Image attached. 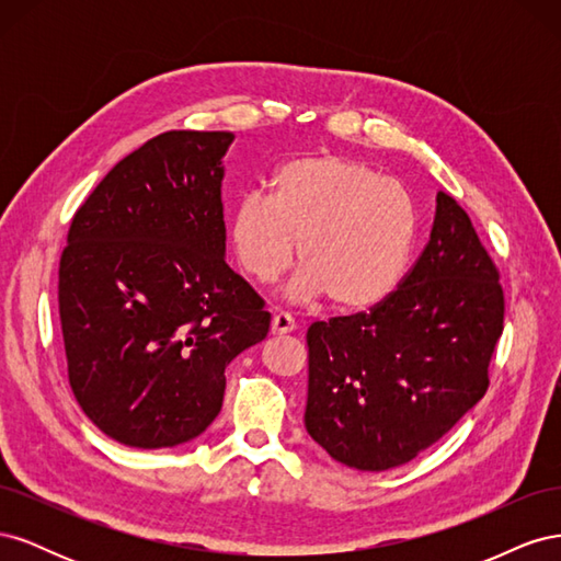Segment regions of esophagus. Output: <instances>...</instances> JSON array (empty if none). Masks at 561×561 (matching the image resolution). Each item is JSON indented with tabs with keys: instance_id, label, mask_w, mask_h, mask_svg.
I'll return each mask as SVG.
<instances>
[{
	"instance_id": "34e87169",
	"label": "esophagus",
	"mask_w": 561,
	"mask_h": 561,
	"mask_svg": "<svg viewBox=\"0 0 561 561\" xmlns=\"http://www.w3.org/2000/svg\"><path fill=\"white\" fill-rule=\"evenodd\" d=\"M295 328H297L295 318L290 313H285V311H278L274 316V320H271V332H274V334H287V332H293Z\"/></svg>"
}]
</instances>
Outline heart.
Listing matches in <instances>:
<instances>
[{
    "label": "heart",
    "instance_id": "b5f03b06",
    "mask_svg": "<svg viewBox=\"0 0 561 561\" xmlns=\"http://www.w3.org/2000/svg\"><path fill=\"white\" fill-rule=\"evenodd\" d=\"M229 241L250 278L274 283L304 266L297 297L328 295L339 311H367L398 290L416 241L410 192L375 168L339 154L301 157L250 192L229 217Z\"/></svg>",
    "mask_w": 561,
    "mask_h": 561
}]
</instances>
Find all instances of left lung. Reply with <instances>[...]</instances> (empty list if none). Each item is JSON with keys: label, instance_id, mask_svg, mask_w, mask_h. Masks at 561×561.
<instances>
[{"label": "left lung", "instance_id": "left-lung-1", "mask_svg": "<svg viewBox=\"0 0 561 561\" xmlns=\"http://www.w3.org/2000/svg\"><path fill=\"white\" fill-rule=\"evenodd\" d=\"M499 268L470 217L437 194L431 241L379 307L318 320L309 344V435L334 461L381 472L447 435L489 388L503 334Z\"/></svg>", "mask_w": 561, "mask_h": 561}]
</instances>
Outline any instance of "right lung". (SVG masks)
Returning <instances> with one entry per match:
<instances>
[{
	"label": "right lung",
	"instance_id": "right-lung-1",
	"mask_svg": "<svg viewBox=\"0 0 561 561\" xmlns=\"http://www.w3.org/2000/svg\"><path fill=\"white\" fill-rule=\"evenodd\" d=\"M233 133L168 130L118 161L72 217L58 268L67 375L112 439L190 443L222 410L225 369L271 313L225 262Z\"/></svg>",
	"mask_w": 561,
	"mask_h": 561
}]
</instances>
